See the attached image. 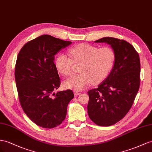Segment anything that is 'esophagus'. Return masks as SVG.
<instances>
[{"instance_id":"obj_1","label":"esophagus","mask_w":152,"mask_h":152,"mask_svg":"<svg viewBox=\"0 0 152 152\" xmlns=\"http://www.w3.org/2000/svg\"><path fill=\"white\" fill-rule=\"evenodd\" d=\"M74 92H75V95H76V96H78L81 94V92H79V91H74Z\"/></svg>"}]
</instances>
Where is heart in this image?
I'll return each mask as SVG.
<instances>
[{
	"label": "heart",
	"mask_w": 152,
	"mask_h": 152,
	"mask_svg": "<svg viewBox=\"0 0 152 152\" xmlns=\"http://www.w3.org/2000/svg\"><path fill=\"white\" fill-rule=\"evenodd\" d=\"M71 57L60 54L55 60L58 71L65 76H71L74 71V63L81 64L79 75L72 76L64 81L67 88L81 90L92 82L99 84L109 75L113 68L116 54L109 46L99 47L88 44H80L69 49Z\"/></svg>",
	"instance_id": "b5f03b06"
}]
</instances>
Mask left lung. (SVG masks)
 Masks as SVG:
<instances>
[{
  "instance_id": "8db88e82",
  "label": "left lung",
  "mask_w": 152,
  "mask_h": 152,
  "mask_svg": "<svg viewBox=\"0 0 152 152\" xmlns=\"http://www.w3.org/2000/svg\"><path fill=\"white\" fill-rule=\"evenodd\" d=\"M95 42L107 43L116 54L107 79L88 91L89 118L97 125L108 126L122 119L133 104L140 86L141 64L138 53L125 40L104 37Z\"/></svg>"
}]
</instances>
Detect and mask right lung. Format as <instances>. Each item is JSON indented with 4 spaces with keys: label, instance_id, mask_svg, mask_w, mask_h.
<instances>
[{
    "label": "right lung",
    "instance_id": "1",
    "mask_svg": "<svg viewBox=\"0 0 152 152\" xmlns=\"http://www.w3.org/2000/svg\"><path fill=\"white\" fill-rule=\"evenodd\" d=\"M71 43L44 34L27 42L18 54L15 77L19 102L38 126L53 128L60 125L75 97L71 90L54 93L61 83L54 55Z\"/></svg>",
    "mask_w": 152,
    "mask_h": 152
}]
</instances>
